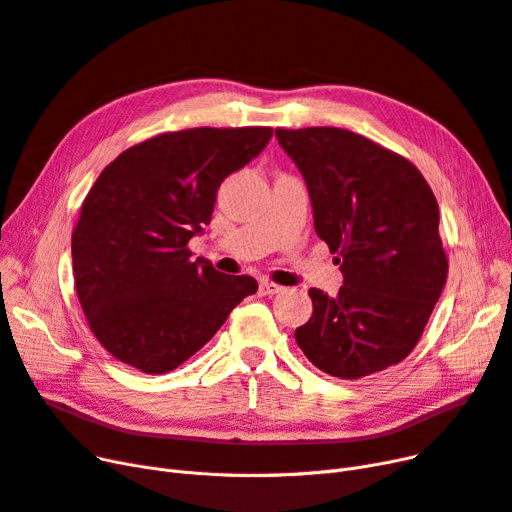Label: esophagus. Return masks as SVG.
Listing matches in <instances>:
<instances>
[{
  "instance_id": "34e87169",
  "label": "esophagus",
  "mask_w": 512,
  "mask_h": 512,
  "mask_svg": "<svg viewBox=\"0 0 512 512\" xmlns=\"http://www.w3.org/2000/svg\"><path fill=\"white\" fill-rule=\"evenodd\" d=\"M280 291H282V287L276 285V282H270V280H261L259 282V293L261 295H276Z\"/></svg>"
}]
</instances>
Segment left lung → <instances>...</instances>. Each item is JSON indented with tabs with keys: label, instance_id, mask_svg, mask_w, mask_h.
Masks as SVG:
<instances>
[{
	"label": "left lung",
	"instance_id": "1",
	"mask_svg": "<svg viewBox=\"0 0 512 512\" xmlns=\"http://www.w3.org/2000/svg\"><path fill=\"white\" fill-rule=\"evenodd\" d=\"M276 139L304 177L314 230L344 274L335 297L308 291L314 312L297 327V346L342 380L401 363L447 280L430 185L403 156L344 128H278Z\"/></svg>",
	"mask_w": 512,
	"mask_h": 512
}]
</instances>
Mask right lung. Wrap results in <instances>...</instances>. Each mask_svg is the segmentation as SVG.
<instances>
[{
    "label": "right lung",
    "instance_id": "right-lung-1",
    "mask_svg": "<svg viewBox=\"0 0 512 512\" xmlns=\"http://www.w3.org/2000/svg\"><path fill=\"white\" fill-rule=\"evenodd\" d=\"M272 128H189L130 147L105 166L71 236L73 278L88 325L118 361L168 373L211 339L251 276L192 259L217 189L257 158Z\"/></svg>",
    "mask_w": 512,
    "mask_h": 512
}]
</instances>
